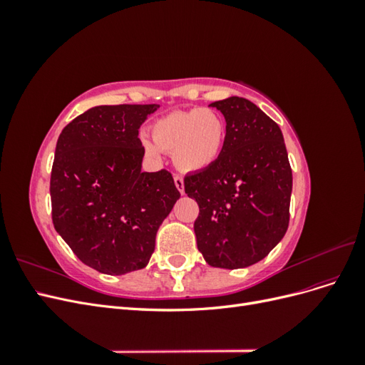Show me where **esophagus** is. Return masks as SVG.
<instances>
[{
  "label": "esophagus",
  "mask_w": 365,
  "mask_h": 365,
  "mask_svg": "<svg viewBox=\"0 0 365 365\" xmlns=\"http://www.w3.org/2000/svg\"><path fill=\"white\" fill-rule=\"evenodd\" d=\"M173 181H175V185H176V189H178V190H180V193H181V195H184V180L181 178V176H178V175H176V176H175V178H173Z\"/></svg>",
  "instance_id": "1"
}]
</instances>
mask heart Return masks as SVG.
Segmentation results:
<instances>
[{
  "instance_id": "1",
  "label": "heart",
  "mask_w": 365,
  "mask_h": 365,
  "mask_svg": "<svg viewBox=\"0 0 365 365\" xmlns=\"http://www.w3.org/2000/svg\"><path fill=\"white\" fill-rule=\"evenodd\" d=\"M225 134V118L216 109H182L150 126L152 141L143 140V150L152 161H160L161 152L172 153L173 164L181 172H202L219 158Z\"/></svg>"
}]
</instances>
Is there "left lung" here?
Here are the masks:
<instances>
[{
    "instance_id": "obj_1",
    "label": "left lung",
    "mask_w": 365,
    "mask_h": 365,
    "mask_svg": "<svg viewBox=\"0 0 365 365\" xmlns=\"http://www.w3.org/2000/svg\"><path fill=\"white\" fill-rule=\"evenodd\" d=\"M210 106L224 114L227 134L216 163L184 180L200 205L196 244L210 267L247 268L288 230L292 170L279 125L259 106L236 96Z\"/></svg>"
}]
</instances>
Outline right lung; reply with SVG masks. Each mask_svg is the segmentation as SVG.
I'll list each match as a JSON object with an SVG mask.
<instances>
[{
	"label": "right lung",
	"mask_w": 365,
	"mask_h": 365,
	"mask_svg": "<svg viewBox=\"0 0 365 365\" xmlns=\"http://www.w3.org/2000/svg\"><path fill=\"white\" fill-rule=\"evenodd\" d=\"M158 108L94 106L58 138L50 180L53 225L98 272L145 268L160 225L181 196L168 170L141 172L138 129Z\"/></svg>",
	"instance_id": "add662e5"
}]
</instances>
